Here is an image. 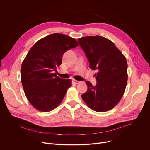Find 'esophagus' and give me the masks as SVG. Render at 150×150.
Here are the masks:
<instances>
[{"label": "esophagus", "mask_w": 150, "mask_h": 150, "mask_svg": "<svg viewBox=\"0 0 150 150\" xmlns=\"http://www.w3.org/2000/svg\"><path fill=\"white\" fill-rule=\"evenodd\" d=\"M73 82H74V83H75V84H78V83H79L81 82L80 81H77V80H75V79H73Z\"/></svg>", "instance_id": "34e87169"}]
</instances>
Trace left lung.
<instances>
[{
    "instance_id": "1",
    "label": "left lung",
    "mask_w": 150,
    "mask_h": 150,
    "mask_svg": "<svg viewBox=\"0 0 150 150\" xmlns=\"http://www.w3.org/2000/svg\"><path fill=\"white\" fill-rule=\"evenodd\" d=\"M86 55L90 68L97 70L96 86L89 81L87 92L82 94L84 102L97 112L110 110L123 96L127 81L126 57L113 42L105 37L87 36L78 39Z\"/></svg>"
}]
</instances>
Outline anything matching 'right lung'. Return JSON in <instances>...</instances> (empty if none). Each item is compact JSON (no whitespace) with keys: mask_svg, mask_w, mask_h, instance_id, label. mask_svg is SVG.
<instances>
[{"mask_svg":"<svg viewBox=\"0 0 150 150\" xmlns=\"http://www.w3.org/2000/svg\"><path fill=\"white\" fill-rule=\"evenodd\" d=\"M78 46L75 38L54 33L37 41L23 62L21 82L27 98L38 111H52L61 103L70 79H62L53 71L61 65L67 50Z\"/></svg>","mask_w":150,"mask_h":150,"instance_id":"add662e5","label":"right lung"}]
</instances>
